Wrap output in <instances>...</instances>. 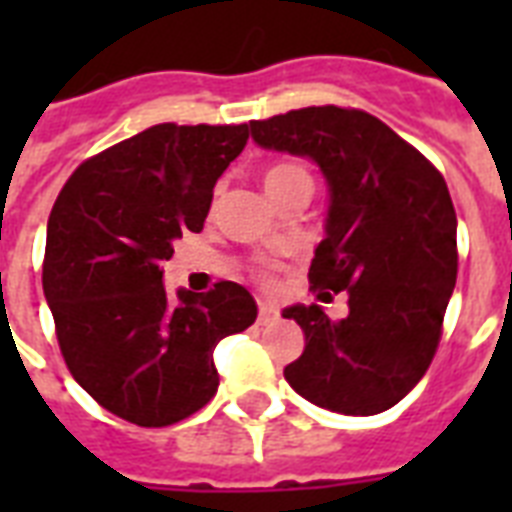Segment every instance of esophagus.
Listing matches in <instances>:
<instances>
[{"mask_svg": "<svg viewBox=\"0 0 512 512\" xmlns=\"http://www.w3.org/2000/svg\"><path fill=\"white\" fill-rule=\"evenodd\" d=\"M276 319H279V311H276V305L260 303V313H257V321H260V324H273Z\"/></svg>", "mask_w": 512, "mask_h": 512, "instance_id": "34e87169", "label": "esophagus"}]
</instances>
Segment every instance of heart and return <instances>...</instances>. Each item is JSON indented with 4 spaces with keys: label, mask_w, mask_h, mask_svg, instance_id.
<instances>
[{
    "label": "heart",
    "mask_w": 512,
    "mask_h": 512,
    "mask_svg": "<svg viewBox=\"0 0 512 512\" xmlns=\"http://www.w3.org/2000/svg\"><path fill=\"white\" fill-rule=\"evenodd\" d=\"M263 185L268 196L273 201L281 199L284 193L295 191V188H313V180L308 175V170H303L300 164L292 162H279L271 164L268 170L263 172Z\"/></svg>",
    "instance_id": "heart-1"
}]
</instances>
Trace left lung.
Here are the masks:
<instances>
[{
    "mask_svg": "<svg viewBox=\"0 0 512 512\" xmlns=\"http://www.w3.org/2000/svg\"><path fill=\"white\" fill-rule=\"evenodd\" d=\"M249 132L260 148L319 164L329 209L308 279L348 292L342 321L316 303L284 311L305 335L284 377L329 412H385L428 372L457 281V215L444 177L356 108H300L249 122Z\"/></svg>",
    "mask_w": 512,
    "mask_h": 512,
    "instance_id": "1",
    "label": "left lung"
}]
</instances>
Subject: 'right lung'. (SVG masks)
Instances as JSON below:
<instances>
[{"label":"right lung","instance_id":"add662e5","mask_svg":"<svg viewBox=\"0 0 512 512\" xmlns=\"http://www.w3.org/2000/svg\"><path fill=\"white\" fill-rule=\"evenodd\" d=\"M247 124H156L68 177L47 223L42 287L74 380L116 417L164 428L217 393L215 345L257 319L236 281L167 297L162 265L199 233Z\"/></svg>","mask_w":512,"mask_h":512}]
</instances>
